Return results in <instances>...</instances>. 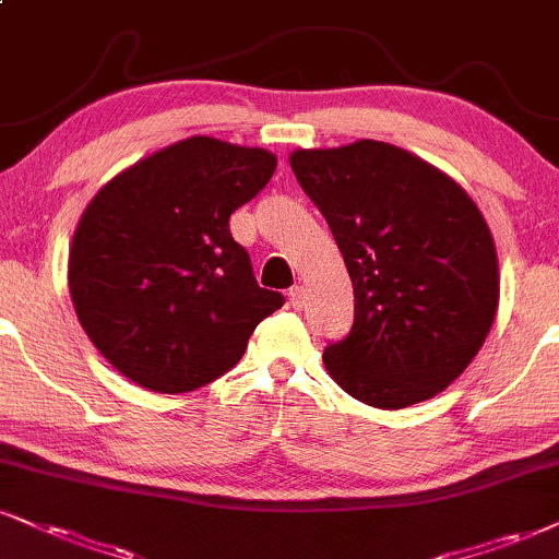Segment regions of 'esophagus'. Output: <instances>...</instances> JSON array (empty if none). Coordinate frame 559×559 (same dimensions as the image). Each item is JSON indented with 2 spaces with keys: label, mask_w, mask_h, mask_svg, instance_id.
<instances>
[{
  "label": "esophagus",
  "mask_w": 559,
  "mask_h": 559,
  "mask_svg": "<svg viewBox=\"0 0 559 559\" xmlns=\"http://www.w3.org/2000/svg\"><path fill=\"white\" fill-rule=\"evenodd\" d=\"M287 295H290L293 308H298V311H300L302 306H306V287H302V285L290 287V293H287Z\"/></svg>",
  "instance_id": "obj_1"
}]
</instances>
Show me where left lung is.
Masks as SVG:
<instances>
[{"instance_id":"1","label":"left lung","mask_w":559,"mask_h":559,"mask_svg":"<svg viewBox=\"0 0 559 559\" xmlns=\"http://www.w3.org/2000/svg\"><path fill=\"white\" fill-rule=\"evenodd\" d=\"M295 178L332 227L355 290L353 332L323 349L342 391L404 409L448 389L498 313V251L461 186L389 142L295 150Z\"/></svg>"}]
</instances>
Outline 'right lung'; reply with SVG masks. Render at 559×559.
<instances>
[{
  "label": "right lung",
  "mask_w": 559,
  "mask_h": 559,
  "mask_svg": "<svg viewBox=\"0 0 559 559\" xmlns=\"http://www.w3.org/2000/svg\"><path fill=\"white\" fill-rule=\"evenodd\" d=\"M274 168L269 150L189 136L90 199L69 246V295L90 342L129 381L157 394L202 389L282 308L230 236V215Z\"/></svg>",
  "instance_id": "obj_1"
}]
</instances>
